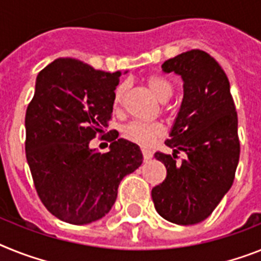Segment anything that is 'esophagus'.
I'll list each match as a JSON object with an SVG mask.
<instances>
[{"label": "esophagus", "mask_w": 261, "mask_h": 261, "mask_svg": "<svg viewBox=\"0 0 261 261\" xmlns=\"http://www.w3.org/2000/svg\"><path fill=\"white\" fill-rule=\"evenodd\" d=\"M142 154H143L144 161H148V159L152 158V151L147 150V148H143V150H142Z\"/></svg>", "instance_id": "obj_1"}]
</instances>
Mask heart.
Listing matches in <instances>:
<instances>
[{
  "label": "heart",
  "mask_w": 261,
  "mask_h": 261,
  "mask_svg": "<svg viewBox=\"0 0 261 261\" xmlns=\"http://www.w3.org/2000/svg\"><path fill=\"white\" fill-rule=\"evenodd\" d=\"M148 89L152 91L155 97L162 102H166L171 98L172 95V85L168 82L164 76L156 75H148L147 80ZM124 94V85H119L117 89L114 90L113 97V105L117 109L119 105L122 103ZM124 134L130 141L135 142V143L141 144V146H151L156 141L158 138L163 135V127L159 123H144V122H131L130 124H127L124 128Z\"/></svg>",
  "instance_id": "b5f03b06"
}]
</instances>
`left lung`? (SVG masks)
Returning <instances> with one entry per match:
<instances>
[{
  "label": "left lung",
  "mask_w": 261,
  "mask_h": 261,
  "mask_svg": "<svg viewBox=\"0 0 261 261\" xmlns=\"http://www.w3.org/2000/svg\"><path fill=\"white\" fill-rule=\"evenodd\" d=\"M164 73L183 81V100L166 141L172 155L155 152L167 168L162 185L151 191L158 214L180 225L208 218L235 179L240 155L238 114L222 66L203 50L167 60ZM185 150L188 158L176 162Z\"/></svg>",
  "instance_id": "obj_1"
}]
</instances>
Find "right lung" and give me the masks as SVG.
Masks as SVG:
<instances>
[{
    "label": "right lung",
    "instance_id": "right-lung-1",
    "mask_svg": "<svg viewBox=\"0 0 261 261\" xmlns=\"http://www.w3.org/2000/svg\"><path fill=\"white\" fill-rule=\"evenodd\" d=\"M120 74L58 58L37 75L25 117L26 159L39 199L62 222L81 225L103 218L120 180L143 162L139 146L118 135L106 154L90 148L110 120Z\"/></svg>",
    "mask_w": 261,
    "mask_h": 261
}]
</instances>
